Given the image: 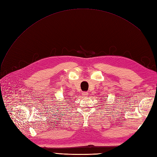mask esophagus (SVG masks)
<instances>
[{
	"mask_svg": "<svg viewBox=\"0 0 157 157\" xmlns=\"http://www.w3.org/2000/svg\"><path fill=\"white\" fill-rule=\"evenodd\" d=\"M88 95V93L87 92H83L82 93V96L83 97H87Z\"/></svg>",
	"mask_w": 157,
	"mask_h": 157,
	"instance_id": "34e87169",
	"label": "esophagus"
}]
</instances>
